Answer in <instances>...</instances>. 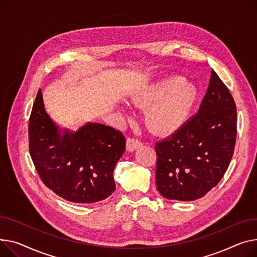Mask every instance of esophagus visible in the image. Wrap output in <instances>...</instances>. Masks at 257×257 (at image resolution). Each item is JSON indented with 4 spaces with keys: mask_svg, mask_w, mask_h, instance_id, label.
Wrapping results in <instances>:
<instances>
[{
    "mask_svg": "<svg viewBox=\"0 0 257 257\" xmlns=\"http://www.w3.org/2000/svg\"><path fill=\"white\" fill-rule=\"evenodd\" d=\"M142 145H143L142 142L139 141L138 139H132V138L127 139V145H126V147H127V150H128L129 152H133V151H135V150H138L139 148L142 147Z\"/></svg>",
    "mask_w": 257,
    "mask_h": 257,
    "instance_id": "1",
    "label": "esophagus"
}]
</instances>
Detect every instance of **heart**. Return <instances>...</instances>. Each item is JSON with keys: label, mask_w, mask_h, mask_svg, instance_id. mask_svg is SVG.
Listing matches in <instances>:
<instances>
[{"label": "heart", "mask_w": 257, "mask_h": 257, "mask_svg": "<svg viewBox=\"0 0 257 257\" xmlns=\"http://www.w3.org/2000/svg\"><path fill=\"white\" fill-rule=\"evenodd\" d=\"M199 97L195 83L172 76L143 88L131 96V100L146 108L145 118L150 130L159 135H172L189 121Z\"/></svg>", "instance_id": "obj_1"}]
</instances>
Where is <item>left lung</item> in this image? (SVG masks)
Returning a JSON list of instances; mask_svg holds the SVG:
<instances>
[{"instance_id": "8db88e82", "label": "left lung", "mask_w": 257, "mask_h": 257, "mask_svg": "<svg viewBox=\"0 0 257 257\" xmlns=\"http://www.w3.org/2000/svg\"><path fill=\"white\" fill-rule=\"evenodd\" d=\"M236 139V107L212 70L198 112L155 146L156 185L167 199L190 201L206 195L224 176Z\"/></svg>"}]
</instances>
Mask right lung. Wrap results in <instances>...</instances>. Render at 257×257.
Here are the masks:
<instances>
[{"instance_id":"1","label":"right lung","mask_w":257,"mask_h":257,"mask_svg":"<svg viewBox=\"0 0 257 257\" xmlns=\"http://www.w3.org/2000/svg\"><path fill=\"white\" fill-rule=\"evenodd\" d=\"M125 146L121 131L102 124L87 123L75 132L59 129L38 91L29 119V150L41 181L57 195L77 203L108 197Z\"/></svg>"}]
</instances>
